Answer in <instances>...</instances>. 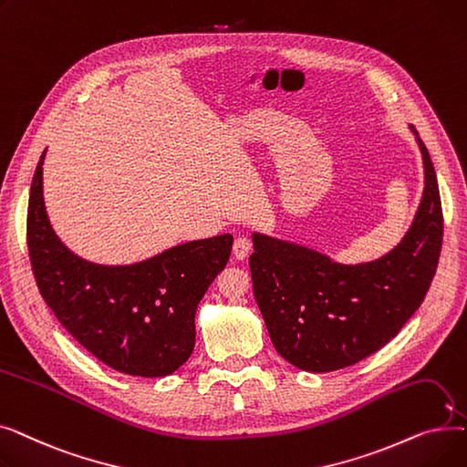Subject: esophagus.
I'll list each match as a JSON object with an SVG mask.
<instances>
[{
	"mask_svg": "<svg viewBox=\"0 0 467 467\" xmlns=\"http://www.w3.org/2000/svg\"><path fill=\"white\" fill-rule=\"evenodd\" d=\"M252 252V240L246 238V236H238L233 244V254L236 259H246L248 254Z\"/></svg>",
	"mask_w": 467,
	"mask_h": 467,
	"instance_id": "esophagus-1",
	"label": "esophagus"
}]
</instances>
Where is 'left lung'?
Returning a JSON list of instances; mask_svg holds the SVG:
<instances>
[{"mask_svg": "<svg viewBox=\"0 0 467 467\" xmlns=\"http://www.w3.org/2000/svg\"><path fill=\"white\" fill-rule=\"evenodd\" d=\"M409 129L422 155L424 192L394 250L345 265L301 244L252 233L257 306L276 352L303 371L329 373L375 354L401 331L430 289L443 212L430 153Z\"/></svg>", "mask_w": 467, "mask_h": 467, "instance_id": "8db88e82", "label": "left lung"}]
</instances>
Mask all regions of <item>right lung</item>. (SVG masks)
Here are the masks:
<instances>
[{
  "label": "right lung",
  "mask_w": 467,
  "mask_h": 467,
  "mask_svg": "<svg viewBox=\"0 0 467 467\" xmlns=\"http://www.w3.org/2000/svg\"><path fill=\"white\" fill-rule=\"evenodd\" d=\"M45 153L28 202V252L41 297L66 331L111 369L145 379L178 371L194 348L196 306L225 268L233 236L178 244L130 265L87 261L48 221Z\"/></svg>",
  "instance_id": "obj_1"
}]
</instances>
